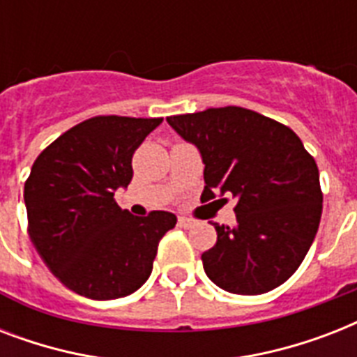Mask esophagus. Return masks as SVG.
Here are the masks:
<instances>
[{
	"label": "esophagus",
	"mask_w": 357,
	"mask_h": 357,
	"mask_svg": "<svg viewBox=\"0 0 357 357\" xmlns=\"http://www.w3.org/2000/svg\"><path fill=\"white\" fill-rule=\"evenodd\" d=\"M195 224H196V220H192V218L179 217V226H181V228H192Z\"/></svg>",
	"instance_id": "34e87169"
}]
</instances>
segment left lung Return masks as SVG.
Masks as SVG:
<instances>
[{
	"label": "left lung",
	"mask_w": 357,
	"mask_h": 357,
	"mask_svg": "<svg viewBox=\"0 0 357 357\" xmlns=\"http://www.w3.org/2000/svg\"><path fill=\"white\" fill-rule=\"evenodd\" d=\"M167 122L200 150L204 195L237 198L235 226H218L202 254L215 285L234 294L268 293L293 276L317 235L322 190L315 159L293 129L250 111L218 107Z\"/></svg>",
	"instance_id": "1"
}]
</instances>
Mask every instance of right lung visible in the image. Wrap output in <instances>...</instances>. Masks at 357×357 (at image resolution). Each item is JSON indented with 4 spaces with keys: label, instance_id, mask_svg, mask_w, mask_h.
Returning a JSON list of instances; mask_svg holds the SVG:
<instances>
[{
    "label": "right lung",
    "instance_id": "1",
    "mask_svg": "<svg viewBox=\"0 0 357 357\" xmlns=\"http://www.w3.org/2000/svg\"><path fill=\"white\" fill-rule=\"evenodd\" d=\"M162 119L94 116L55 139L24 187L29 237L47 268L74 293L122 298L150 278L168 211L133 217L114 190L133 178L135 150Z\"/></svg>",
    "mask_w": 357,
    "mask_h": 357
}]
</instances>
